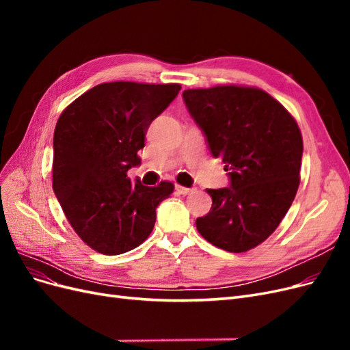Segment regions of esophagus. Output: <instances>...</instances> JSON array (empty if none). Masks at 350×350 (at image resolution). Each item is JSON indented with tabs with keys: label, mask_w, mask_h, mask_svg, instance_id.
I'll use <instances>...</instances> for the list:
<instances>
[{
	"label": "esophagus",
	"mask_w": 350,
	"mask_h": 350,
	"mask_svg": "<svg viewBox=\"0 0 350 350\" xmlns=\"http://www.w3.org/2000/svg\"><path fill=\"white\" fill-rule=\"evenodd\" d=\"M175 189H176V191H178L179 194H184V196H187V194H189V193H193V191H194V188H188V187L179 185V184H176V185H175Z\"/></svg>",
	"instance_id": "obj_1"
}]
</instances>
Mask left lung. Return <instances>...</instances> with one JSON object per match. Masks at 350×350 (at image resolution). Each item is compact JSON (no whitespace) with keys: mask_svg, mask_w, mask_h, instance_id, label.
Segmentation results:
<instances>
[{"mask_svg":"<svg viewBox=\"0 0 350 350\" xmlns=\"http://www.w3.org/2000/svg\"><path fill=\"white\" fill-rule=\"evenodd\" d=\"M230 188L210 189L211 208L196 220L200 235L229 252L266 241L288 213L299 187L304 150L298 122L267 92L217 84L183 93Z\"/></svg>","mask_w":350,"mask_h":350,"instance_id":"8db88e82","label":"left lung"}]
</instances>
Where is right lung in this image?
<instances>
[{
	"label": "right lung",
	"mask_w": 350,
	"mask_h": 350,
	"mask_svg": "<svg viewBox=\"0 0 350 350\" xmlns=\"http://www.w3.org/2000/svg\"><path fill=\"white\" fill-rule=\"evenodd\" d=\"M181 84L102 83L59 115L54 131L52 188L81 241L105 256L134 250L152 234L156 207L174 184H135L126 175L152 121Z\"/></svg>",
	"instance_id": "right-lung-1"
}]
</instances>
